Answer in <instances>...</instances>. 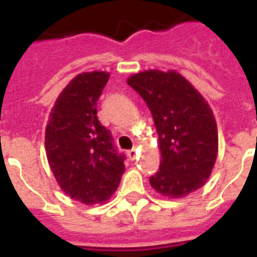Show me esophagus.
I'll list each match as a JSON object with an SVG mask.
<instances>
[{
  "label": "esophagus",
  "mask_w": 257,
  "mask_h": 257,
  "mask_svg": "<svg viewBox=\"0 0 257 257\" xmlns=\"http://www.w3.org/2000/svg\"><path fill=\"white\" fill-rule=\"evenodd\" d=\"M128 157L131 159V160H135L137 157V149H131L128 152Z\"/></svg>",
  "instance_id": "1"
}]
</instances>
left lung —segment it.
Returning a JSON list of instances; mask_svg holds the SVG:
<instances>
[{
	"mask_svg": "<svg viewBox=\"0 0 257 257\" xmlns=\"http://www.w3.org/2000/svg\"><path fill=\"white\" fill-rule=\"evenodd\" d=\"M151 109L161 153L151 187L167 199L197 191L215 167L219 136L215 116L201 93L176 70L149 69L126 80Z\"/></svg>",
	"mask_w": 257,
	"mask_h": 257,
	"instance_id": "8db88e82",
	"label": "left lung"
}]
</instances>
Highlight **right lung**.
I'll list each match as a JSON object with an SVG mask.
<instances>
[{
  "label": "right lung",
  "mask_w": 257,
  "mask_h": 257,
  "mask_svg": "<svg viewBox=\"0 0 257 257\" xmlns=\"http://www.w3.org/2000/svg\"><path fill=\"white\" fill-rule=\"evenodd\" d=\"M110 74H77L62 89L45 128L50 171L61 191L86 205L108 201L124 173V156L97 118V100Z\"/></svg>",
  "instance_id": "right-lung-1"
}]
</instances>
